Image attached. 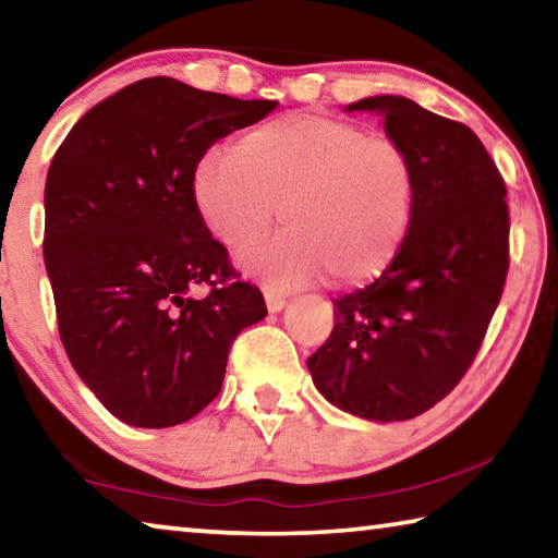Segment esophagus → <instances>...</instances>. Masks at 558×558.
<instances>
[{
  "label": "esophagus",
  "mask_w": 558,
  "mask_h": 558,
  "mask_svg": "<svg viewBox=\"0 0 558 558\" xmlns=\"http://www.w3.org/2000/svg\"><path fill=\"white\" fill-rule=\"evenodd\" d=\"M266 302H268L270 313H280V310L288 305V300L282 298V295H278L276 290H266Z\"/></svg>",
  "instance_id": "esophagus-1"
}]
</instances>
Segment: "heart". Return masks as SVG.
Returning a JSON list of instances; mask_svg holds the SVG:
<instances>
[{
  "mask_svg": "<svg viewBox=\"0 0 558 558\" xmlns=\"http://www.w3.org/2000/svg\"><path fill=\"white\" fill-rule=\"evenodd\" d=\"M415 199L418 169L409 149L317 112L245 130L192 177L196 214L235 256L266 239L280 209L286 231L245 258L278 288L325 276L332 288L356 290L384 278L409 241Z\"/></svg>",
  "mask_w": 558,
  "mask_h": 558,
  "instance_id": "1",
  "label": "heart"
}]
</instances>
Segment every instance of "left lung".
Returning <instances> with one entry per match:
<instances>
[{
  "label": "left lung",
  "mask_w": 558,
  "mask_h": 558,
  "mask_svg": "<svg viewBox=\"0 0 558 558\" xmlns=\"http://www.w3.org/2000/svg\"><path fill=\"white\" fill-rule=\"evenodd\" d=\"M379 110L418 169V199L401 256L372 286L335 300V327L307 359L329 403L359 418L405 421L456 389L502 298L509 270L507 186L468 125L401 96Z\"/></svg>",
  "instance_id": "obj_1"
}]
</instances>
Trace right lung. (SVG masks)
Masks as SVG:
<instances>
[{
    "instance_id": "obj_1",
    "label": "right lung",
    "mask_w": 558,
    "mask_h": 558,
    "mask_svg": "<svg viewBox=\"0 0 558 558\" xmlns=\"http://www.w3.org/2000/svg\"><path fill=\"white\" fill-rule=\"evenodd\" d=\"M276 106L157 75L90 108L56 149L44 260L59 335L73 369L130 426L204 411L233 339L268 315L196 214L192 177L216 140ZM199 284L207 295L194 299Z\"/></svg>"
}]
</instances>
